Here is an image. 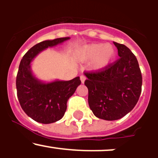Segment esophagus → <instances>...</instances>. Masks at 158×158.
<instances>
[{
	"instance_id": "obj_1",
	"label": "esophagus",
	"mask_w": 158,
	"mask_h": 158,
	"mask_svg": "<svg viewBox=\"0 0 158 158\" xmlns=\"http://www.w3.org/2000/svg\"><path fill=\"white\" fill-rule=\"evenodd\" d=\"M85 79H86V77H85L84 75H82V76H80V79H81V82H82V83H84V82H85Z\"/></svg>"
}]
</instances>
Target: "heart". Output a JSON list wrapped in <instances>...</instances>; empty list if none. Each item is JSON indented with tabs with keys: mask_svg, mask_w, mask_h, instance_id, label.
I'll list each match as a JSON object with an SVG mask.
<instances>
[{
	"mask_svg": "<svg viewBox=\"0 0 158 158\" xmlns=\"http://www.w3.org/2000/svg\"><path fill=\"white\" fill-rule=\"evenodd\" d=\"M80 55L83 60H92L95 69H104L109 66L116 56L115 49L111 44H92L82 47Z\"/></svg>",
	"mask_w": 158,
	"mask_h": 158,
	"instance_id": "obj_1",
	"label": "heart"
}]
</instances>
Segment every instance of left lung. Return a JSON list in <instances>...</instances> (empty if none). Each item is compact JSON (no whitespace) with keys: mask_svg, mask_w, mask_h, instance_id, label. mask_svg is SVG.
I'll return each instance as SVG.
<instances>
[{"mask_svg":"<svg viewBox=\"0 0 158 158\" xmlns=\"http://www.w3.org/2000/svg\"><path fill=\"white\" fill-rule=\"evenodd\" d=\"M120 57L106 69L85 72L89 107L97 118L118 120L139 99L142 76L136 56L124 44L114 42Z\"/></svg>","mask_w":158,"mask_h":158,"instance_id":"left-lung-1","label":"left lung"}]
</instances>
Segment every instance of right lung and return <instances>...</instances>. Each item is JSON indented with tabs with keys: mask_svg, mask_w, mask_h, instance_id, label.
<instances>
[{
	"mask_svg": "<svg viewBox=\"0 0 158 158\" xmlns=\"http://www.w3.org/2000/svg\"><path fill=\"white\" fill-rule=\"evenodd\" d=\"M69 39L62 37L39 43L30 48L20 61L16 79L17 98L24 112L40 123H53L63 117L68 99L80 85L81 80L77 76L69 81L43 83L33 76L30 63L42 50Z\"/></svg>",
	"mask_w": 158,
	"mask_h": 158,
	"instance_id": "obj_1",
	"label": "right lung"
}]
</instances>
